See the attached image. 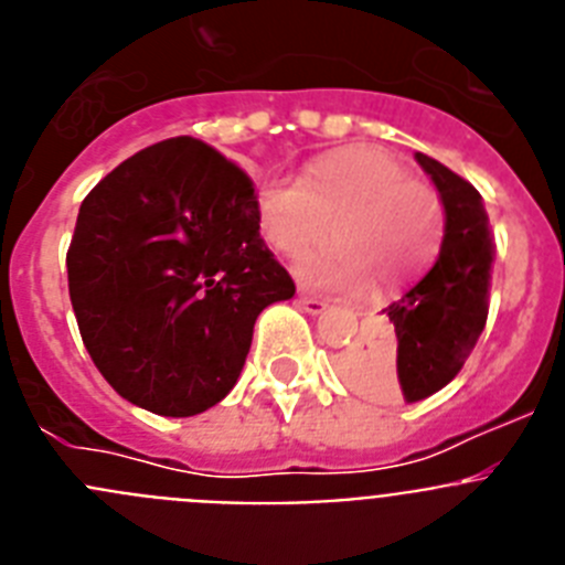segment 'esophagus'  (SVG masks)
<instances>
[{"label":"esophagus","instance_id":"obj_1","mask_svg":"<svg viewBox=\"0 0 565 565\" xmlns=\"http://www.w3.org/2000/svg\"><path fill=\"white\" fill-rule=\"evenodd\" d=\"M297 302H299V308H302V311L311 313V317H319V313H326V311H328V306H326V302H322V299L306 297V294H299Z\"/></svg>","mask_w":565,"mask_h":565}]
</instances>
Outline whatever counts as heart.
I'll list each match as a JSON object with an SVG mask.
<instances>
[{"instance_id":"heart-1","label":"heart","mask_w":565,"mask_h":565,"mask_svg":"<svg viewBox=\"0 0 565 565\" xmlns=\"http://www.w3.org/2000/svg\"><path fill=\"white\" fill-rule=\"evenodd\" d=\"M259 234L274 252L299 257L331 237L337 246L294 266L322 294L393 291L436 259L444 203L430 183L407 178L402 163L371 147L319 154L297 181L271 178L254 194Z\"/></svg>"}]
</instances>
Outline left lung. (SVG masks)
Segmentation results:
<instances>
[{"mask_svg":"<svg viewBox=\"0 0 565 565\" xmlns=\"http://www.w3.org/2000/svg\"><path fill=\"white\" fill-rule=\"evenodd\" d=\"M444 203L436 263L398 302L387 306L393 331H379L344 353L342 373L371 396L422 402L450 384L476 348L489 311L495 237L472 183L430 154L416 152Z\"/></svg>","mask_w":565,"mask_h":565,"instance_id":"8db88e82","label":"left lung"}]
</instances>
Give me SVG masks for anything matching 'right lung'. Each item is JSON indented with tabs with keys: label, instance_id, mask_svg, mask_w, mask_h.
Instances as JSON below:
<instances>
[{
	"label": "right lung",
	"instance_id": "add662e5",
	"mask_svg": "<svg viewBox=\"0 0 565 565\" xmlns=\"http://www.w3.org/2000/svg\"><path fill=\"white\" fill-rule=\"evenodd\" d=\"M67 282L109 387L172 418L223 402L263 308L294 297L259 237L252 181L194 138L135 152L84 198Z\"/></svg>",
	"mask_w": 565,
	"mask_h": 565
}]
</instances>
